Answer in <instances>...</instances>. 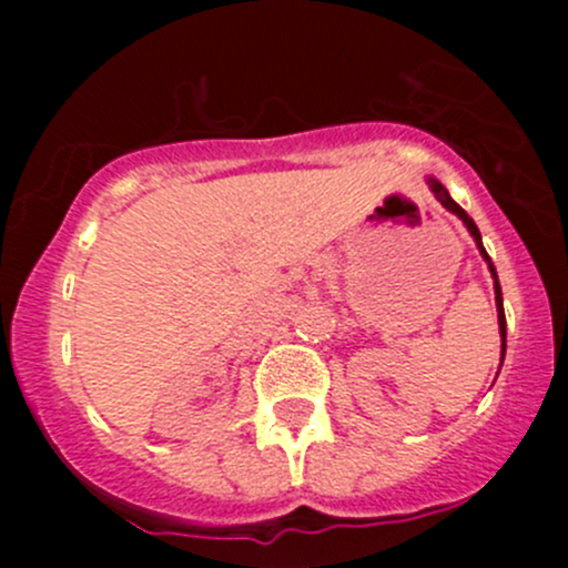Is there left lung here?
I'll return each instance as SVG.
<instances>
[{
    "label": "left lung",
    "instance_id": "left-lung-1",
    "mask_svg": "<svg viewBox=\"0 0 568 568\" xmlns=\"http://www.w3.org/2000/svg\"><path fill=\"white\" fill-rule=\"evenodd\" d=\"M432 183V192H434V197L439 200V203L445 205V209L448 211H454L456 216H459V220L464 222V225H467V231L473 233V239H475V244H478V250H480V255H484V261L489 263V272H491V277H495V302H497V321H500V335H503V354H506V313H503V294H500V283H497V272H495V263H491V257L486 255V250H484V244H480V233H478V225H475L473 220H469V214L467 211L462 209L459 203H456L454 197H450L448 194V189L443 186V183L439 181H428Z\"/></svg>",
    "mask_w": 568,
    "mask_h": 568
}]
</instances>
